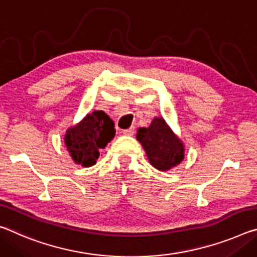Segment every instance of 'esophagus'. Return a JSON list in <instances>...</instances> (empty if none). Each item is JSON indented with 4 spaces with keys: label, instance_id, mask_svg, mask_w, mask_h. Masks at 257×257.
Segmentation results:
<instances>
[{
    "label": "esophagus",
    "instance_id": "34e87169",
    "mask_svg": "<svg viewBox=\"0 0 257 257\" xmlns=\"http://www.w3.org/2000/svg\"><path fill=\"white\" fill-rule=\"evenodd\" d=\"M122 133H123L124 135H127V136H134V135H135V133H136V129H135V127H130L129 129L123 130Z\"/></svg>",
    "mask_w": 257,
    "mask_h": 257
}]
</instances>
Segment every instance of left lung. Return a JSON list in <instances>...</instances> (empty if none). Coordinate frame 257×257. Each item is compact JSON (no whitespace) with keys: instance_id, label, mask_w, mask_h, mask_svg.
Returning <instances> with one entry per match:
<instances>
[{"instance_id":"8db88e82","label":"left lung","mask_w":257,"mask_h":257,"mask_svg":"<svg viewBox=\"0 0 257 257\" xmlns=\"http://www.w3.org/2000/svg\"><path fill=\"white\" fill-rule=\"evenodd\" d=\"M137 140L143 145L150 164L161 172L184 159V146L162 117H156L149 128L138 129Z\"/></svg>"}]
</instances>
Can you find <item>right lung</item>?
I'll return each instance as SVG.
<instances>
[{
	"label": "right lung",
	"mask_w": 257,
	"mask_h": 257,
	"mask_svg": "<svg viewBox=\"0 0 257 257\" xmlns=\"http://www.w3.org/2000/svg\"><path fill=\"white\" fill-rule=\"evenodd\" d=\"M115 136L114 122L103 111H93L70 128L65 135V145L77 165L91 167L104 149Z\"/></svg>",
	"instance_id": "right-lung-1"
}]
</instances>
